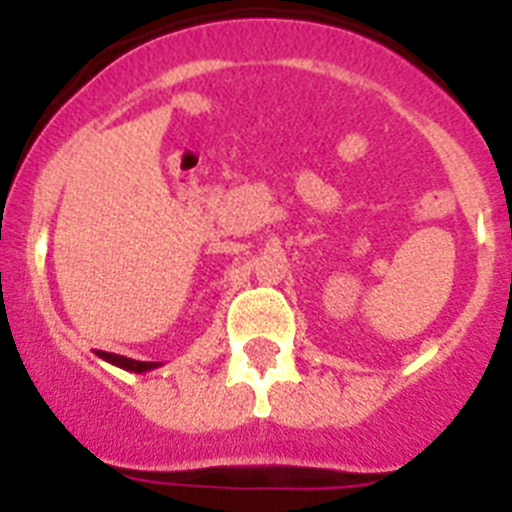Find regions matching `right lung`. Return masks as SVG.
Here are the masks:
<instances>
[{
    "instance_id": "1",
    "label": "right lung",
    "mask_w": 512,
    "mask_h": 512,
    "mask_svg": "<svg viewBox=\"0 0 512 512\" xmlns=\"http://www.w3.org/2000/svg\"><path fill=\"white\" fill-rule=\"evenodd\" d=\"M99 359L110 361V364L120 366L125 372H135V374H143V372H151V369H158V361H135L128 359V356H117V354H107V351H99Z\"/></svg>"
}]
</instances>
